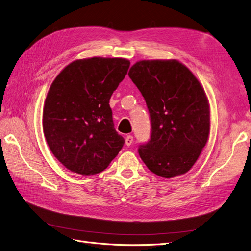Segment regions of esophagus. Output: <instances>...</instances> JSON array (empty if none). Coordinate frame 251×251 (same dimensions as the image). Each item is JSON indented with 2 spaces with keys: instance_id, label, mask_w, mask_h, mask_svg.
Masks as SVG:
<instances>
[{
  "instance_id": "esophagus-1",
  "label": "esophagus",
  "mask_w": 251,
  "mask_h": 251,
  "mask_svg": "<svg viewBox=\"0 0 251 251\" xmlns=\"http://www.w3.org/2000/svg\"><path fill=\"white\" fill-rule=\"evenodd\" d=\"M133 140H134L133 136H132V135H127L126 137V146H127V147L132 146V144H133Z\"/></svg>"
}]
</instances>
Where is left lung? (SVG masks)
Listing matches in <instances>:
<instances>
[{"instance_id": "1", "label": "left lung", "mask_w": 251, "mask_h": 251, "mask_svg": "<svg viewBox=\"0 0 251 251\" xmlns=\"http://www.w3.org/2000/svg\"><path fill=\"white\" fill-rule=\"evenodd\" d=\"M128 76L148 105L151 137L138 148L148 169L173 178L192 169L207 142L209 105L199 80L178 60H140Z\"/></svg>"}]
</instances>
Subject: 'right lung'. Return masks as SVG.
<instances>
[{
  "instance_id": "obj_1",
  "label": "right lung",
  "mask_w": 251,
  "mask_h": 251,
  "mask_svg": "<svg viewBox=\"0 0 251 251\" xmlns=\"http://www.w3.org/2000/svg\"><path fill=\"white\" fill-rule=\"evenodd\" d=\"M128 67L126 58L77 59L52 82L43 130L53 155L71 172L100 173L123 149L125 139L114 127L109 102Z\"/></svg>"
}]
</instances>
